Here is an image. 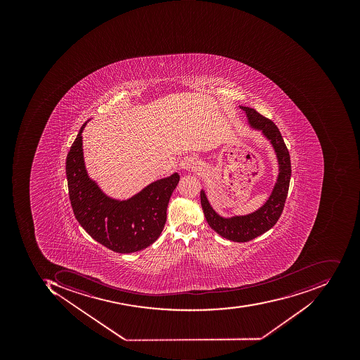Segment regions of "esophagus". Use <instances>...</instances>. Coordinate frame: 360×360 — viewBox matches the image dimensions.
<instances>
[{
  "instance_id": "34e87169",
  "label": "esophagus",
  "mask_w": 360,
  "mask_h": 360,
  "mask_svg": "<svg viewBox=\"0 0 360 360\" xmlns=\"http://www.w3.org/2000/svg\"><path fill=\"white\" fill-rule=\"evenodd\" d=\"M181 167L187 171H198L199 169V161L193 155H187L181 161Z\"/></svg>"
}]
</instances>
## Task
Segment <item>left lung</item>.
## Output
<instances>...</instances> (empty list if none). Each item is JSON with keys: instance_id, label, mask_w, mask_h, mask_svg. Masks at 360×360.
<instances>
[{"instance_id": "1", "label": "left lung", "mask_w": 360, "mask_h": 360, "mask_svg": "<svg viewBox=\"0 0 360 360\" xmlns=\"http://www.w3.org/2000/svg\"><path fill=\"white\" fill-rule=\"evenodd\" d=\"M240 108L243 109L247 115L250 125L253 129L262 131L264 136L268 141H271L275 149L278 165H279V174H278L277 183L275 184L273 193L268 198L265 205L257 211L248 215L233 217L231 219L221 217L214 211L205 191H200V198H201V205H202L205 219L213 231L231 241L247 243L269 231L279 219L285 207L288 191H289L291 161H290L289 150L275 123L257 112L255 109L243 106H240Z\"/></svg>"}]
</instances>
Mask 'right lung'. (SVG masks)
Listing matches in <instances>:
<instances>
[{"label": "right lung", "mask_w": 360, "mask_h": 360, "mask_svg": "<svg viewBox=\"0 0 360 360\" xmlns=\"http://www.w3.org/2000/svg\"><path fill=\"white\" fill-rule=\"evenodd\" d=\"M81 127L66 159L69 199L75 219L97 243L117 253H133L153 245L162 233L177 173L147 186L124 201L111 199L89 179L83 159Z\"/></svg>", "instance_id": "1"}]
</instances>
